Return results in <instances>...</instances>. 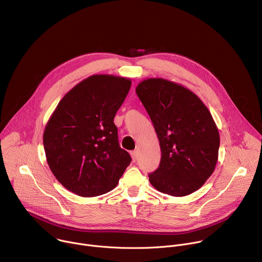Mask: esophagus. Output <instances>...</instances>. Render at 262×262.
Listing matches in <instances>:
<instances>
[{
    "instance_id": "esophagus-1",
    "label": "esophagus",
    "mask_w": 262,
    "mask_h": 262,
    "mask_svg": "<svg viewBox=\"0 0 262 262\" xmlns=\"http://www.w3.org/2000/svg\"><path fill=\"white\" fill-rule=\"evenodd\" d=\"M130 156H132V159H133L134 162H136L138 160V151L137 150L130 151Z\"/></svg>"
}]
</instances>
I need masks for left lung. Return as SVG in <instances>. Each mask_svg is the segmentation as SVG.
<instances>
[{"label":"left lung","mask_w":262,"mask_h":262,"mask_svg":"<svg viewBox=\"0 0 262 262\" xmlns=\"http://www.w3.org/2000/svg\"><path fill=\"white\" fill-rule=\"evenodd\" d=\"M136 93L154 123L162 151L149 181L174 197L196 192L217 162L220 135L210 112L191 90L165 79L144 80Z\"/></svg>","instance_id":"obj_1"}]
</instances>
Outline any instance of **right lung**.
Wrapping results in <instances>:
<instances>
[{
    "mask_svg": "<svg viewBox=\"0 0 262 262\" xmlns=\"http://www.w3.org/2000/svg\"><path fill=\"white\" fill-rule=\"evenodd\" d=\"M129 79L94 74L60 100L43 133L49 167L68 191L95 197L113 190L132 159L120 148L114 117Z\"/></svg>",
    "mask_w": 262,
    "mask_h": 262,
    "instance_id": "right-lung-1",
    "label": "right lung"
}]
</instances>
